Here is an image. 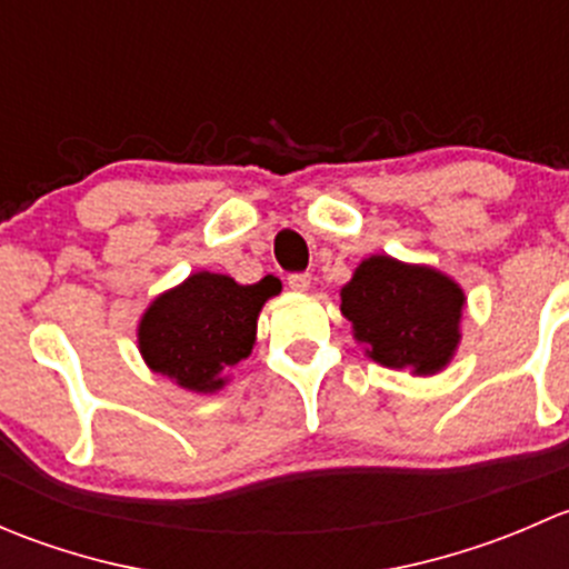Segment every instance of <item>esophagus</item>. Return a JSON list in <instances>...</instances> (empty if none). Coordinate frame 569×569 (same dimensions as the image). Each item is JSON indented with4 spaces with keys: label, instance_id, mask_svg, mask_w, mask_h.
Returning <instances> with one entry per match:
<instances>
[{
    "label": "esophagus",
    "instance_id": "esophagus-1",
    "mask_svg": "<svg viewBox=\"0 0 569 569\" xmlns=\"http://www.w3.org/2000/svg\"><path fill=\"white\" fill-rule=\"evenodd\" d=\"M289 289L291 291H308L311 289V274H306V272L289 274Z\"/></svg>",
    "mask_w": 569,
    "mask_h": 569
}]
</instances>
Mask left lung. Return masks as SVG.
<instances>
[{"label": "left lung", "mask_w": 569, "mask_h": 569, "mask_svg": "<svg viewBox=\"0 0 569 569\" xmlns=\"http://www.w3.org/2000/svg\"><path fill=\"white\" fill-rule=\"evenodd\" d=\"M465 300L462 286L440 269L369 256L341 289V313L371 360L432 377L455 360Z\"/></svg>", "instance_id": "left-lung-1"}]
</instances>
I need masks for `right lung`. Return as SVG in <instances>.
<instances>
[{"label": "right lung", "mask_w": 569, "mask_h": 569, "mask_svg": "<svg viewBox=\"0 0 569 569\" xmlns=\"http://www.w3.org/2000/svg\"><path fill=\"white\" fill-rule=\"evenodd\" d=\"M280 291L267 274L242 286L220 272H192L153 297L137 325V347L151 371L192 393H217L226 371L252 352L258 313Z\"/></svg>", "instance_id": "1"}]
</instances>
